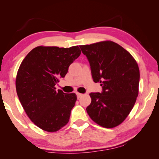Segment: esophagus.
<instances>
[{
    "instance_id": "esophagus-1",
    "label": "esophagus",
    "mask_w": 159,
    "mask_h": 159,
    "mask_svg": "<svg viewBox=\"0 0 159 159\" xmlns=\"http://www.w3.org/2000/svg\"><path fill=\"white\" fill-rule=\"evenodd\" d=\"M76 95H77V98L78 99H79V98H81V97L83 96V94H81V93H76Z\"/></svg>"
}]
</instances>
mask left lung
I'll return each instance as SVG.
<instances>
[{"instance_id":"left-lung-1","label":"left lung","mask_w":159,"mask_h":159,"mask_svg":"<svg viewBox=\"0 0 159 159\" xmlns=\"http://www.w3.org/2000/svg\"><path fill=\"white\" fill-rule=\"evenodd\" d=\"M79 47L89 61L93 81L102 88L101 93H90L92 101L86 111L98 125L114 128L130 114L138 98V64L127 50L114 42Z\"/></svg>"}]
</instances>
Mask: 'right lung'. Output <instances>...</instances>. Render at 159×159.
I'll use <instances>...</instances> for the list:
<instances>
[{
	"mask_svg": "<svg viewBox=\"0 0 159 159\" xmlns=\"http://www.w3.org/2000/svg\"><path fill=\"white\" fill-rule=\"evenodd\" d=\"M80 52L79 46H39L20 64L16 78L17 96L29 118L42 130L57 131L69 122L76 95L55 90V85Z\"/></svg>",
	"mask_w": 159,
	"mask_h": 159,
	"instance_id": "add662e5",
	"label": "right lung"
}]
</instances>
